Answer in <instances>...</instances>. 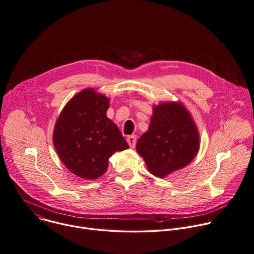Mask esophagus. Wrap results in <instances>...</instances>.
<instances>
[{
  "instance_id": "obj_1",
  "label": "esophagus",
  "mask_w": 254,
  "mask_h": 254,
  "mask_svg": "<svg viewBox=\"0 0 254 254\" xmlns=\"http://www.w3.org/2000/svg\"><path fill=\"white\" fill-rule=\"evenodd\" d=\"M127 143L129 144L130 147H134L135 143H136V135H129V136H127Z\"/></svg>"
}]
</instances>
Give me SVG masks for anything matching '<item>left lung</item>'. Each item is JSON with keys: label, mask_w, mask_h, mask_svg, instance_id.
Returning <instances> with one entry per match:
<instances>
[{"label": "left lung", "mask_w": 254, "mask_h": 254, "mask_svg": "<svg viewBox=\"0 0 254 254\" xmlns=\"http://www.w3.org/2000/svg\"><path fill=\"white\" fill-rule=\"evenodd\" d=\"M199 133L189 111L181 103L153 107L146 132L136 142L148 172L165 178L187 166L199 149Z\"/></svg>", "instance_id": "left-lung-1"}]
</instances>
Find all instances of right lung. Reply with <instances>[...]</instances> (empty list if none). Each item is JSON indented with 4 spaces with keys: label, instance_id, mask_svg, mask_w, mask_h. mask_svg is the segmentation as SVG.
<instances>
[{
    "label": "right lung",
    "instance_id": "add662e5",
    "mask_svg": "<svg viewBox=\"0 0 254 254\" xmlns=\"http://www.w3.org/2000/svg\"><path fill=\"white\" fill-rule=\"evenodd\" d=\"M109 106L106 96L86 89L65 105L57 120L55 148L67 170L81 179L100 178L109 158L128 148L119 127L107 117Z\"/></svg>",
    "mask_w": 254,
    "mask_h": 254
}]
</instances>
